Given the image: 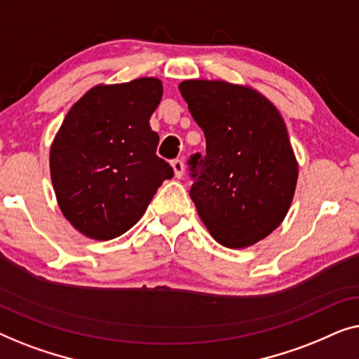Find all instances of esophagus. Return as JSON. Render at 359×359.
I'll return each mask as SVG.
<instances>
[{
	"mask_svg": "<svg viewBox=\"0 0 359 359\" xmlns=\"http://www.w3.org/2000/svg\"><path fill=\"white\" fill-rule=\"evenodd\" d=\"M172 169H174V174H175V177L177 179H180L182 175H184V172H185V165H184V161L182 159H172Z\"/></svg>",
	"mask_w": 359,
	"mask_h": 359,
	"instance_id": "obj_1",
	"label": "esophagus"
}]
</instances>
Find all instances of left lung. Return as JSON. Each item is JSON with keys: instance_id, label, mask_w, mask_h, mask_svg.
Masks as SVG:
<instances>
[{"instance_id": "1", "label": "left lung", "mask_w": 359, "mask_h": 359, "mask_svg": "<svg viewBox=\"0 0 359 359\" xmlns=\"http://www.w3.org/2000/svg\"><path fill=\"white\" fill-rule=\"evenodd\" d=\"M179 89L206 140V153L187 163L201 221L231 249L265 239L285 219L297 182L280 112L257 90L226 81L190 79Z\"/></svg>"}]
</instances>
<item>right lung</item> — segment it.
Listing matches in <instances>:
<instances>
[{
  "instance_id": "right-lung-1",
  "label": "right lung",
  "mask_w": 359,
  "mask_h": 359,
  "mask_svg": "<svg viewBox=\"0 0 359 359\" xmlns=\"http://www.w3.org/2000/svg\"><path fill=\"white\" fill-rule=\"evenodd\" d=\"M161 97L156 78L95 86L65 117L50 149V174L60 210L84 236H122L174 177L156 154L159 136L149 127Z\"/></svg>"
}]
</instances>
